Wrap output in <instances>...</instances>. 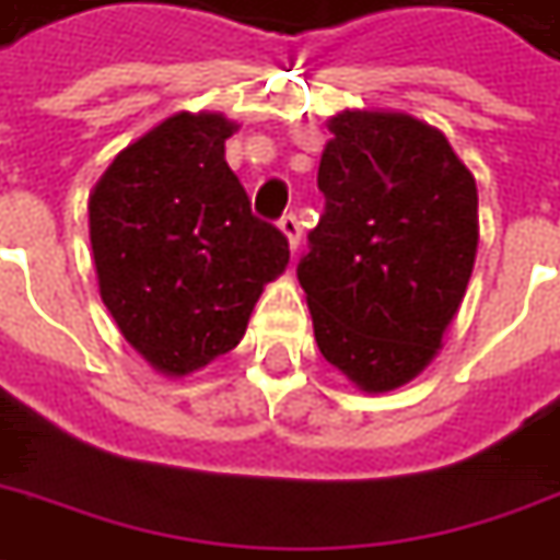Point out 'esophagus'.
<instances>
[{
	"mask_svg": "<svg viewBox=\"0 0 560 560\" xmlns=\"http://www.w3.org/2000/svg\"><path fill=\"white\" fill-rule=\"evenodd\" d=\"M279 226H281V233L288 236V245H291V252L296 254V248H300V233H303V230H300V221H296V214H291V212L281 214Z\"/></svg>",
	"mask_w": 560,
	"mask_h": 560,
	"instance_id": "obj_1",
	"label": "esophagus"
}]
</instances>
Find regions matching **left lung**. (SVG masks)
<instances>
[{
	"label": "left lung",
	"mask_w": 560,
	"mask_h": 560,
	"mask_svg": "<svg viewBox=\"0 0 560 560\" xmlns=\"http://www.w3.org/2000/svg\"><path fill=\"white\" fill-rule=\"evenodd\" d=\"M324 214L296 279L315 342L366 394L412 382L443 346L479 245L472 172L436 127L400 112L330 117Z\"/></svg>",
	"instance_id": "left-lung-1"
}]
</instances>
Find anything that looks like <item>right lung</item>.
I'll use <instances>...</instances> for the list:
<instances>
[{"instance_id":"right-lung-1","label":"right lung","mask_w":560,"mask_h":560,"mask_svg":"<svg viewBox=\"0 0 560 560\" xmlns=\"http://www.w3.org/2000/svg\"><path fill=\"white\" fill-rule=\"evenodd\" d=\"M233 132L218 112H178L127 144L90 194L100 296L163 375L194 373L240 346L264 284L291 257L226 166Z\"/></svg>"}]
</instances>
